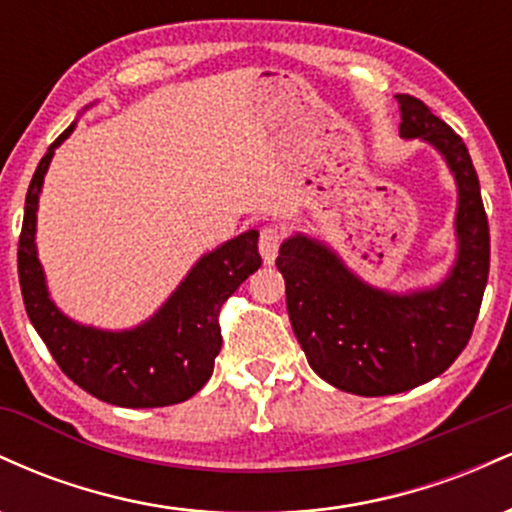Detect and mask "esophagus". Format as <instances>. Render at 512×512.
Instances as JSON below:
<instances>
[{
	"mask_svg": "<svg viewBox=\"0 0 512 512\" xmlns=\"http://www.w3.org/2000/svg\"><path fill=\"white\" fill-rule=\"evenodd\" d=\"M281 243H284V231L279 226H264L260 231V255L267 264H274L279 255Z\"/></svg>",
	"mask_w": 512,
	"mask_h": 512,
	"instance_id": "1",
	"label": "esophagus"
}]
</instances>
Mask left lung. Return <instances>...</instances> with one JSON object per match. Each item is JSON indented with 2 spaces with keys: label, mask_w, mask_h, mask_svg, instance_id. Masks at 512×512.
<instances>
[{
  "label": "left lung",
  "mask_w": 512,
  "mask_h": 512,
  "mask_svg": "<svg viewBox=\"0 0 512 512\" xmlns=\"http://www.w3.org/2000/svg\"><path fill=\"white\" fill-rule=\"evenodd\" d=\"M395 98L402 110L399 134L431 142L455 173L460 255L452 274L433 291L390 296L303 236L286 240L276 257L293 334L310 368L361 397L397 395L448 370L472 337L489 279V219L467 146L424 101L409 93Z\"/></svg>",
  "instance_id": "1"
}]
</instances>
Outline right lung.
Wrapping results in <instances>:
<instances>
[{"instance_id": "obj_1", "label": "right lung", "mask_w": 512, "mask_h": 512, "mask_svg": "<svg viewBox=\"0 0 512 512\" xmlns=\"http://www.w3.org/2000/svg\"><path fill=\"white\" fill-rule=\"evenodd\" d=\"M67 127L40 158L28 185L19 236L23 305L57 366L88 395L117 407H168L197 395L221 351L219 313L238 286L262 267L260 233L248 231L209 252L149 322L129 332L81 327L48 298L35 255V209L52 154L72 134Z\"/></svg>"}]
</instances>
